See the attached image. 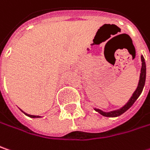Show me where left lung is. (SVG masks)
I'll return each mask as SVG.
<instances>
[{
  "instance_id": "obj_1",
  "label": "left lung",
  "mask_w": 150,
  "mask_h": 150,
  "mask_svg": "<svg viewBox=\"0 0 150 150\" xmlns=\"http://www.w3.org/2000/svg\"><path fill=\"white\" fill-rule=\"evenodd\" d=\"M141 61H142V67H141V73H140V77H139V84H138V87H137L136 90L132 94V97L130 98V100H128V102L124 106H122V108L116 110H112V111H110V112H105V111L101 110L100 109L94 108V110L96 111H98L100 114H101L102 116H104L116 117V116H121L122 114H123L125 111H127L133 105V103L137 100V99L139 98V95L142 93V91L144 89V84H145V79H146V64H145V61H144V58L143 56H141Z\"/></svg>"
}]
</instances>
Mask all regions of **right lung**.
I'll use <instances>...</instances> for the list:
<instances>
[{
  "mask_svg": "<svg viewBox=\"0 0 150 150\" xmlns=\"http://www.w3.org/2000/svg\"><path fill=\"white\" fill-rule=\"evenodd\" d=\"M23 111V110H22ZM25 115H27L28 116H29V117H32V118H38V117H40V116H33V115H28V114H27V113H25V112H23Z\"/></svg>",
  "mask_w": 150,
  "mask_h": 150,
  "instance_id": "add662e5",
  "label": "right lung"
}]
</instances>
